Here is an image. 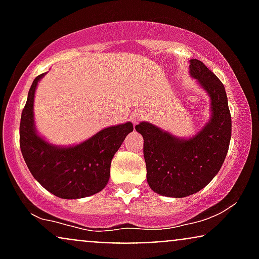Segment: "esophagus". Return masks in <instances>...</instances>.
<instances>
[{
  "instance_id": "obj_1",
  "label": "esophagus",
  "mask_w": 259,
  "mask_h": 259,
  "mask_svg": "<svg viewBox=\"0 0 259 259\" xmlns=\"http://www.w3.org/2000/svg\"><path fill=\"white\" fill-rule=\"evenodd\" d=\"M141 118H142L141 113H134V114L132 115V121L134 124H136V123H139L140 120H141Z\"/></svg>"
}]
</instances>
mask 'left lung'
Segmentation results:
<instances>
[{
    "label": "left lung",
    "mask_w": 259,
    "mask_h": 259,
    "mask_svg": "<svg viewBox=\"0 0 259 259\" xmlns=\"http://www.w3.org/2000/svg\"><path fill=\"white\" fill-rule=\"evenodd\" d=\"M190 73L212 100V119L189 140L174 138L150 123L135 126L144 138L147 183L157 194L186 197L200 191L221 170L231 138V115L223 82L198 59Z\"/></svg>",
    "instance_id": "1"
}]
</instances>
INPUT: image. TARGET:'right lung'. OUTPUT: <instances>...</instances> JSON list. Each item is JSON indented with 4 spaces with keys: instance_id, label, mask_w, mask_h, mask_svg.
Segmentation results:
<instances>
[{
    "instance_id": "obj_1",
    "label": "right lung",
    "mask_w": 259,
    "mask_h": 259,
    "mask_svg": "<svg viewBox=\"0 0 259 259\" xmlns=\"http://www.w3.org/2000/svg\"><path fill=\"white\" fill-rule=\"evenodd\" d=\"M42 76L40 74L32 81L20 118L19 144L23 158L32 177L57 197L75 200L97 194L108 183L113 156L127 134L133 132V124L107 127L78 146H51L34 129V95Z\"/></svg>"
}]
</instances>
